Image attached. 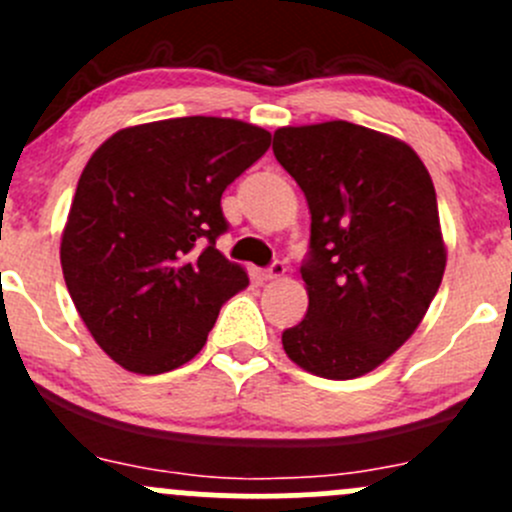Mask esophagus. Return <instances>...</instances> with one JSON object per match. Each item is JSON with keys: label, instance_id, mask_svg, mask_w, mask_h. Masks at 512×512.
Instances as JSON below:
<instances>
[{"label": "esophagus", "instance_id": "1", "mask_svg": "<svg viewBox=\"0 0 512 512\" xmlns=\"http://www.w3.org/2000/svg\"><path fill=\"white\" fill-rule=\"evenodd\" d=\"M284 272H287L284 262L282 260H274L272 265L265 270V279H279V277H284Z\"/></svg>", "mask_w": 512, "mask_h": 512}]
</instances>
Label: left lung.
<instances>
[{
    "label": "left lung",
    "instance_id": "8db88e82",
    "mask_svg": "<svg viewBox=\"0 0 512 512\" xmlns=\"http://www.w3.org/2000/svg\"><path fill=\"white\" fill-rule=\"evenodd\" d=\"M272 152L311 213L309 309L282 346L319 378H360L412 336L444 277L432 176L405 142L346 120L277 129Z\"/></svg>",
    "mask_w": 512,
    "mask_h": 512
}]
</instances>
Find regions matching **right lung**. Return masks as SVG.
Wrapping results in <instances>:
<instances>
[{
    "mask_svg": "<svg viewBox=\"0 0 512 512\" xmlns=\"http://www.w3.org/2000/svg\"><path fill=\"white\" fill-rule=\"evenodd\" d=\"M270 142L240 120L176 117L120 129L85 164L61 267L80 319L122 368L188 363L220 306L250 284L215 250L228 230L220 196Z\"/></svg>",
    "mask_w": 512,
    "mask_h": 512,
    "instance_id": "add662e5",
    "label": "right lung"
}]
</instances>
